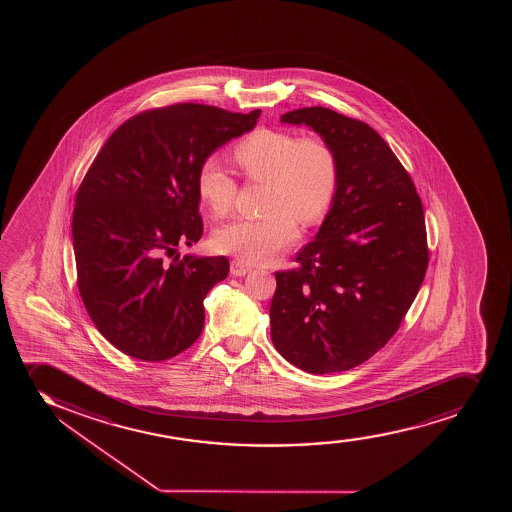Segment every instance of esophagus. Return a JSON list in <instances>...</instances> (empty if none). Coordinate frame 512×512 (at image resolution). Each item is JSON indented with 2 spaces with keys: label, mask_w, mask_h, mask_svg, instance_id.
<instances>
[{
  "label": "esophagus",
  "mask_w": 512,
  "mask_h": 512,
  "mask_svg": "<svg viewBox=\"0 0 512 512\" xmlns=\"http://www.w3.org/2000/svg\"><path fill=\"white\" fill-rule=\"evenodd\" d=\"M253 270V266L247 265L241 259H234L232 263H230V273L234 275V277H244L247 275L249 271Z\"/></svg>",
  "instance_id": "obj_1"
}]
</instances>
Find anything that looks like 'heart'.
Returning a JSON list of instances; mask_svg holds the SVG:
<instances>
[{"mask_svg":"<svg viewBox=\"0 0 512 512\" xmlns=\"http://www.w3.org/2000/svg\"><path fill=\"white\" fill-rule=\"evenodd\" d=\"M232 159L249 181L268 184L261 220H235L213 234L218 253L232 254L247 263H270L292 246L302 225H316L328 215L338 191V160L323 138H302L282 130L261 128L244 136ZM196 193L215 215L234 208L237 184L213 160L201 165Z\"/></svg>","mask_w":512,"mask_h":512,"instance_id":"obj_1","label":"heart"}]
</instances>
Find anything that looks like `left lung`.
Instances as JSON below:
<instances>
[{
  "mask_svg": "<svg viewBox=\"0 0 512 512\" xmlns=\"http://www.w3.org/2000/svg\"><path fill=\"white\" fill-rule=\"evenodd\" d=\"M338 160V191L299 268L277 271L271 341L311 374L350 371L379 352L417 297L429 249L422 201L388 143L359 119L326 107L287 112Z\"/></svg>",
  "mask_w": 512,
  "mask_h": 512,
  "instance_id": "obj_1",
  "label": "left lung"
}]
</instances>
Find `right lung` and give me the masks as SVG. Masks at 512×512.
Instances as JSON below:
<instances>
[{
    "label": "right lung",
    "mask_w": 512,
    "mask_h": 512,
    "mask_svg": "<svg viewBox=\"0 0 512 512\" xmlns=\"http://www.w3.org/2000/svg\"><path fill=\"white\" fill-rule=\"evenodd\" d=\"M259 114L203 104L141 112L109 136L80 184L71 227L78 290L100 335L133 359H172L201 335L203 300L229 261L181 259L177 247L203 234L201 165Z\"/></svg>",
    "instance_id": "right-lung-1"
}]
</instances>
